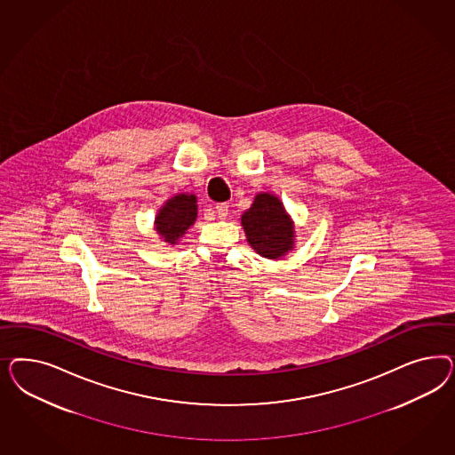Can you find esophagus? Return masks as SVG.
<instances>
[{
	"label": "esophagus",
	"instance_id": "1",
	"mask_svg": "<svg viewBox=\"0 0 455 455\" xmlns=\"http://www.w3.org/2000/svg\"><path fill=\"white\" fill-rule=\"evenodd\" d=\"M215 210H217V215H219V219H227V215H228V205L227 204H219L217 207H215Z\"/></svg>",
	"mask_w": 455,
	"mask_h": 455
}]
</instances>
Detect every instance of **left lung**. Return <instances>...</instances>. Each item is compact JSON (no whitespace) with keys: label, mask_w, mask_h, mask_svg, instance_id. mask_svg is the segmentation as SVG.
<instances>
[{"label":"left lung","mask_w":455,"mask_h":455,"mask_svg":"<svg viewBox=\"0 0 455 455\" xmlns=\"http://www.w3.org/2000/svg\"><path fill=\"white\" fill-rule=\"evenodd\" d=\"M248 243L259 255L276 260L295 245L293 221L283 204L272 193H259L242 215Z\"/></svg>","instance_id":"8db88e82"}]
</instances>
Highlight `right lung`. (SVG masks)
<instances>
[{
  "instance_id": "add662e5",
  "label": "right lung",
  "mask_w": 455,
  "mask_h": 455,
  "mask_svg": "<svg viewBox=\"0 0 455 455\" xmlns=\"http://www.w3.org/2000/svg\"><path fill=\"white\" fill-rule=\"evenodd\" d=\"M196 220V196L179 193L170 198L155 217V230L166 243L175 245Z\"/></svg>"
}]
</instances>
